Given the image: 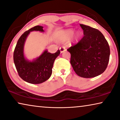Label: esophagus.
Wrapping results in <instances>:
<instances>
[{
	"label": "esophagus",
	"instance_id": "34e87169",
	"mask_svg": "<svg viewBox=\"0 0 120 120\" xmlns=\"http://www.w3.org/2000/svg\"><path fill=\"white\" fill-rule=\"evenodd\" d=\"M59 50H60V51L61 53H63L64 51H66V49L64 47H60L59 48Z\"/></svg>",
	"mask_w": 120,
	"mask_h": 120
}]
</instances>
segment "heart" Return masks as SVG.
I'll list each match as a JSON object with an SVG mask.
<instances>
[{"mask_svg":"<svg viewBox=\"0 0 120 120\" xmlns=\"http://www.w3.org/2000/svg\"><path fill=\"white\" fill-rule=\"evenodd\" d=\"M82 35V33L80 31H77L74 33V29H67L61 30L59 32L57 36V38L59 41H66L71 38L74 42H77L80 38Z\"/></svg>","mask_w":120,"mask_h":120,"instance_id":"1","label":"heart"}]
</instances>
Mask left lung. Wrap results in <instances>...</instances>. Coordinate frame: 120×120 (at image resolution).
Returning a JSON list of instances; mask_svg holds the SVG:
<instances>
[{
	"mask_svg": "<svg viewBox=\"0 0 120 120\" xmlns=\"http://www.w3.org/2000/svg\"><path fill=\"white\" fill-rule=\"evenodd\" d=\"M83 37L67 51L71 54L70 64L79 76L92 78L103 73L109 60L110 49L102 34L95 28L79 24Z\"/></svg>",
	"mask_w": 120,
	"mask_h": 120,
	"instance_id": "obj_1",
	"label": "left lung"
}]
</instances>
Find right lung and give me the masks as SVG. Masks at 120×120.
<instances>
[{
    "label": "right lung",
    "instance_id": "1",
    "mask_svg": "<svg viewBox=\"0 0 120 120\" xmlns=\"http://www.w3.org/2000/svg\"><path fill=\"white\" fill-rule=\"evenodd\" d=\"M33 31H44L43 26H36L24 32L17 42L13 59L19 76L26 82L36 84L44 82L50 77L53 64L57 56H59L60 51L58 50L52 54L45 50L35 59L32 61L26 59L24 54V44L28 36Z\"/></svg>",
    "mask_w": 120,
    "mask_h": 120
}]
</instances>
